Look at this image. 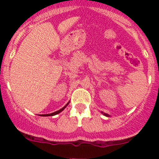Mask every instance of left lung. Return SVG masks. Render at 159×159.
<instances>
[{"label": "left lung", "instance_id": "1", "mask_svg": "<svg viewBox=\"0 0 159 159\" xmlns=\"http://www.w3.org/2000/svg\"><path fill=\"white\" fill-rule=\"evenodd\" d=\"M103 115H104V116H108V115H107V114H105V113H103Z\"/></svg>", "mask_w": 159, "mask_h": 159}]
</instances>
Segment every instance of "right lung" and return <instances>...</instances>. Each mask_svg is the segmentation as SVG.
Returning a JSON list of instances; mask_svg holds the SVG:
<instances>
[{
    "label": "right lung",
    "instance_id": "add662e5",
    "mask_svg": "<svg viewBox=\"0 0 159 159\" xmlns=\"http://www.w3.org/2000/svg\"><path fill=\"white\" fill-rule=\"evenodd\" d=\"M67 104H68V102H67V104H66L65 106L64 107H63V108H61V109H60V110L54 112V113H52V114H48V115H42V116H55V115H57V114H59V113H60V112H61V111H62L64 110V108H65L67 106Z\"/></svg>",
    "mask_w": 159,
    "mask_h": 159
}]
</instances>
